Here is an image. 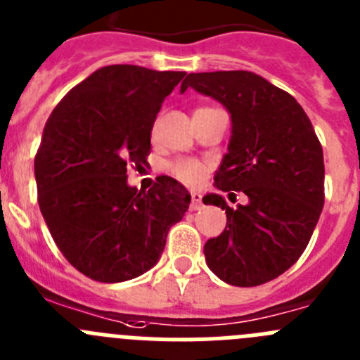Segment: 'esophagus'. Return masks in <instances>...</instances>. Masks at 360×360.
Returning <instances> with one entry per match:
<instances>
[{
    "label": "esophagus",
    "mask_w": 360,
    "mask_h": 360,
    "mask_svg": "<svg viewBox=\"0 0 360 360\" xmlns=\"http://www.w3.org/2000/svg\"><path fill=\"white\" fill-rule=\"evenodd\" d=\"M191 198H193V202H191V210H200L203 207L202 202V194L200 193H191Z\"/></svg>",
    "instance_id": "obj_1"
}]
</instances>
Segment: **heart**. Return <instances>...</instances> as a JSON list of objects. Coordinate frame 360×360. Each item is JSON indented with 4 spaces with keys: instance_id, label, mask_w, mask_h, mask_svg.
<instances>
[{
    "instance_id": "1",
    "label": "heart",
    "mask_w": 360,
    "mask_h": 360,
    "mask_svg": "<svg viewBox=\"0 0 360 360\" xmlns=\"http://www.w3.org/2000/svg\"><path fill=\"white\" fill-rule=\"evenodd\" d=\"M173 173L186 186L196 187L205 180L207 167L202 162H198V160H180V162H176L173 166Z\"/></svg>"
}]
</instances>
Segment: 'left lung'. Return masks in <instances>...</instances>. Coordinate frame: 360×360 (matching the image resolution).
Listing matches in <instances>:
<instances>
[{
    "instance_id": "8db88e82",
    "label": "left lung",
    "mask_w": 360,
    "mask_h": 360,
    "mask_svg": "<svg viewBox=\"0 0 360 360\" xmlns=\"http://www.w3.org/2000/svg\"><path fill=\"white\" fill-rule=\"evenodd\" d=\"M187 87L229 110L232 135L214 187L248 198L230 209L221 194L203 196L205 205L226 210L225 230L203 248L207 266L237 288L269 282L300 259L318 225L325 203L321 144L302 105L255 72H191L180 92Z\"/></svg>"
}]
</instances>
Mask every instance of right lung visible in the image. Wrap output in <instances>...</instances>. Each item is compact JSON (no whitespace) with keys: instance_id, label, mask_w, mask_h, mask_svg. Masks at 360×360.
Masks as SVG:
<instances>
[{"instance_id":"right-lung-1","label":"right lung","mask_w":360,"mask_h":360,"mask_svg":"<svg viewBox=\"0 0 360 360\" xmlns=\"http://www.w3.org/2000/svg\"><path fill=\"white\" fill-rule=\"evenodd\" d=\"M184 71L107 65L72 87L46 121L35 155L39 207L65 259L98 282H124L158 262L171 226L191 203L158 176L128 186L127 164L146 166L151 130Z\"/></svg>"}]
</instances>
